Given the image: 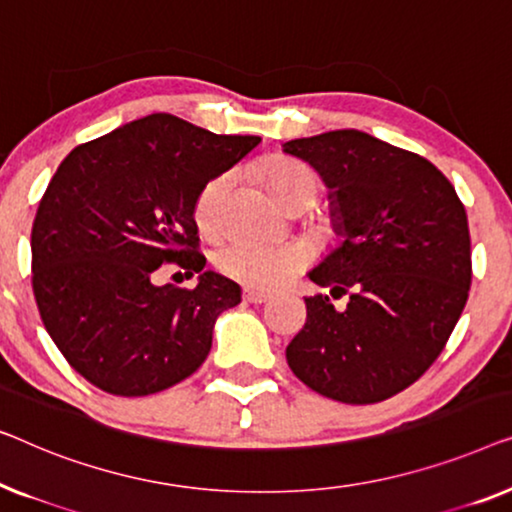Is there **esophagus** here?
Masks as SVG:
<instances>
[{
    "label": "esophagus",
    "mask_w": 512,
    "mask_h": 512,
    "mask_svg": "<svg viewBox=\"0 0 512 512\" xmlns=\"http://www.w3.org/2000/svg\"><path fill=\"white\" fill-rule=\"evenodd\" d=\"M271 294L266 292H259V290H243V301L246 304H264V301H269Z\"/></svg>",
    "instance_id": "34e87169"
}]
</instances>
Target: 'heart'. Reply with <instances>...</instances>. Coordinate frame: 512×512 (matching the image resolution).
Here are the masks:
<instances>
[{"label": "heart", "instance_id": "obj_1", "mask_svg": "<svg viewBox=\"0 0 512 512\" xmlns=\"http://www.w3.org/2000/svg\"><path fill=\"white\" fill-rule=\"evenodd\" d=\"M266 178H269L273 194L287 206H297L301 201L315 204L322 190L318 174L306 164L294 160L271 164ZM232 185L234 174L225 171L201 187L199 197L194 201V220H197L201 232L213 234L220 229L222 211H225ZM308 262H311V253L299 241L236 239L215 253V266L222 276L253 287V290H276V287L285 285L294 273L304 269Z\"/></svg>", "mask_w": 512, "mask_h": 512}]
</instances>
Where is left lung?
<instances>
[{
    "mask_svg": "<svg viewBox=\"0 0 512 512\" xmlns=\"http://www.w3.org/2000/svg\"><path fill=\"white\" fill-rule=\"evenodd\" d=\"M331 190L343 243L313 269L331 297H306V325L287 364L313 392L378 403L413 385L462 315L471 287V234L455 187L424 157L357 129L287 141Z\"/></svg>",
    "mask_w": 512,
    "mask_h": 512,
    "instance_id": "obj_1",
    "label": "left lung"
}]
</instances>
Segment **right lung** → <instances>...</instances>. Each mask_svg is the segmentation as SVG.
<instances>
[{
	"label": "right lung",
	"instance_id": "right-lung-1",
	"mask_svg": "<svg viewBox=\"0 0 512 512\" xmlns=\"http://www.w3.org/2000/svg\"><path fill=\"white\" fill-rule=\"evenodd\" d=\"M259 141L153 113L64 157L32 225V290L43 327L88 383L146 397L204 364L213 322L241 290L204 271L194 201ZM162 263L199 272L198 287L157 288Z\"/></svg>",
	"mask_w": 512,
	"mask_h": 512
}]
</instances>
